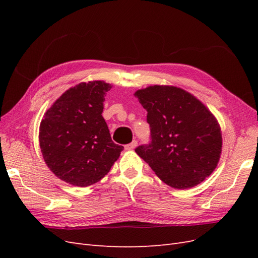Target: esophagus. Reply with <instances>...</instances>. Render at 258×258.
I'll return each instance as SVG.
<instances>
[{
  "instance_id": "34e87169",
  "label": "esophagus",
  "mask_w": 258,
  "mask_h": 258,
  "mask_svg": "<svg viewBox=\"0 0 258 258\" xmlns=\"http://www.w3.org/2000/svg\"><path fill=\"white\" fill-rule=\"evenodd\" d=\"M137 145H138V142L136 141H132L131 143H129V144H127L126 146H124V150H127V151H131V150H134V148H136L137 147Z\"/></svg>"
}]
</instances>
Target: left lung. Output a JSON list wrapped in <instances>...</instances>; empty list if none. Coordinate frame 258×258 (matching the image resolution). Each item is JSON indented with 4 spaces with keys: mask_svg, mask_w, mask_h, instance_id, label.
I'll return each mask as SVG.
<instances>
[{
    "mask_svg": "<svg viewBox=\"0 0 258 258\" xmlns=\"http://www.w3.org/2000/svg\"><path fill=\"white\" fill-rule=\"evenodd\" d=\"M135 96L147 111L151 128V142L136 153L162 182L186 189L213 172L222 153V132L206 105L173 86H150Z\"/></svg>",
    "mask_w": 258,
    "mask_h": 258,
    "instance_id": "8db88e82",
    "label": "left lung"
}]
</instances>
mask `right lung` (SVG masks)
<instances>
[{
	"instance_id": "1",
	"label": "right lung",
	"mask_w": 258,
	"mask_h": 258,
	"mask_svg": "<svg viewBox=\"0 0 258 258\" xmlns=\"http://www.w3.org/2000/svg\"><path fill=\"white\" fill-rule=\"evenodd\" d=\"M112 88L102 81L70 88L45 113L40 146L46 165L62 181L80 187L99 182L123 147L112 141L102 116L104 96Z\"/></svg>"
}]
</instances>
